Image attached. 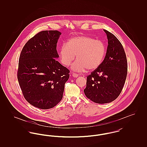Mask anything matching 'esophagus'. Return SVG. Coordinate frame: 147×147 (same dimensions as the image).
<instances>
[{
  "instance_id": "34e87169",
  "label": "esophagus",
  "mask_w": 147,
  "mask_h": 147,
  "mask_svg": "<svg viewBox=\"0 0 147 147\" xmlns=\"http://www.w3.org/2000/svg\"><path fill=\"white\" fill-rule=\"evenodd\" d=\"M72 76H73V77H74V78H77L78 77V74L77 73H72Z\"/></svg>"
}]
</instances>
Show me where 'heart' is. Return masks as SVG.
I'll list each match as a JSON object with an SVG mask.
<instances>
[{
  "label": "heart",
  "instance_id": "heart-1",
  "mask_svg": "<svg viewBox=\"0 0 147 147\" xmlns=\"http://www.w3.org/2000/svg\"><path fill=\"white\" fill-rule=\"evenodd\" d=\"M106 53L104 43L86 35H79L70 38L59 49L61 62L69 65L77 55V61L71 68L76 71L96 69L102 63Z\"/></svg>",
  "mask_w": 147,
  "mask_h": 147
}]
</instances>
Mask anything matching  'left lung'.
<instances>
[{
  "label": "left lung",
  "mask_w": 147,
  "mask_h": 147,
  "mask_svg": "<svg viewBox=\"0 0 147 147\" xmlns=\"http://www.w3.org/2000/svg\"><path fill=\"white\" fill-rule=\"evenodd\" d=\"M108 46L103 62L87 76L85 96L98 104L112 102L122 90L127 74V61L124 49L117 38L104 30Z\"/></svg>",
  "instance_id": "left-lung-1"
}]
</instances>
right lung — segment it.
Wrapping results in <instances>:
<instances>
[{
	"label": "right lung",
	"instance_id": "obj_1",
	"mask_svg": "<svg viewBox=\"0 0 147 147\" xmlns=\"http://www.w3.org/2000/svg\"><path fill=\"white\" fill-rule=\"evenodd\" d=\"M57 30L42 31L26 43L19 57L18 80L23 96L31 105L46 110L63 98L69 70L59 63Z\"/></svg>",
	"mask_w": 147,
	"mask_h": 147
}]
</instances>
